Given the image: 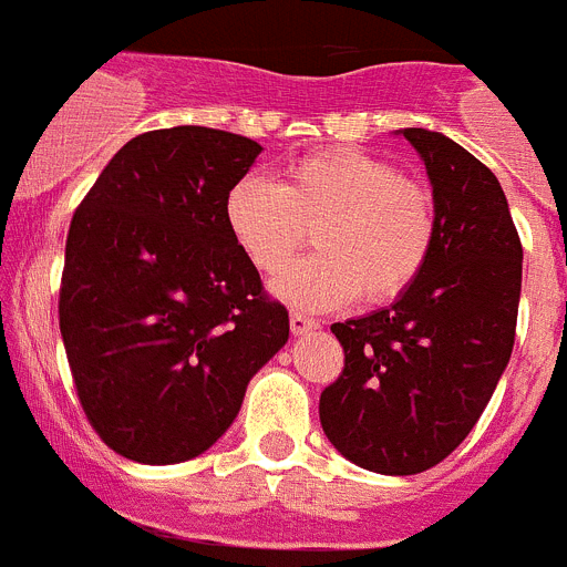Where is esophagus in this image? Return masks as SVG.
<instances>
[{
    "mask_svg": "<svg viewBox=\"0 0 567 567\" xmlns=\"http://www.w3.org/2000/svg\"><path fill=\"white\" fill-rule=\"evenodd\" d=\"M318 327H320L318 320L307 318V315H300V312L289 315V329H292V334H312Z\"/></svg>",
    "mask_w": 567,
    "mask_h": 567,
    "instance_id": "34e87169",
    "label": "esophagus"
}]
</instances>
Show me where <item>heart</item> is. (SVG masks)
Returning a JSON list of instances; mask_svg holds the SVG:
<instances>
[{
	"label": "heart",
	"instance_id": "heart-1",
	"mask_svg": "<svg viewBox=\"0 0 567 567\" xmlns=\"http://www.w3.org/2000/svg\"><path fill=\"white\" fill-rule=\"evenodd\" d=\"M235 247L258 272L280 269L312 233L315 255L289 264L272 292L300 312L389 303L420 278L437 235L429 189L378 155L323 150L284 169L278 184L244 175L224 198Z\"/></svg>",
	"mask_w": 567,
	"mask_h": 567
}]
</instances>
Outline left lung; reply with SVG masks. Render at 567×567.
I'll return each instance as SVG.
<instances>
[{"label":"left lung","instance_id":"obj_1","mask_svg":"<svg viewBox=\"0 0 567 567\" xmlns=\"http://www.w3.org/2000/svg\"><path fill=\"white\" fill-rule=\"evenodd\" d=\"M432 182L437 235L392 307L332 323L343 372L320 425L354 465L420 474L468 437L514 349L523 244L497 175L449 135L400 130Z\"/></svg>","mask_w":567,"mask_h":567}]
</instances>
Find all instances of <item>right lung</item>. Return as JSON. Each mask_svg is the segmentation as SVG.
Listing matches in <instances>:
<instances>
[{
	"mask_svg": "<svg viewBox=\"0 0 567 567\" xmlns=\"http://www.w3.org/2000/svg\"><path fill=\"white\" fill-rule=\"evenodd\" d=\"M260 144L213 127L135 135L73 213L59 329L99 437L147 465L204 454L289 340L224 198Z\"/></svg>",
	"mask_w": 567,
	"mask_h": 567,
	"instance_id": "right-lung-1",
	"label": "right lung"
}]
</instances>
